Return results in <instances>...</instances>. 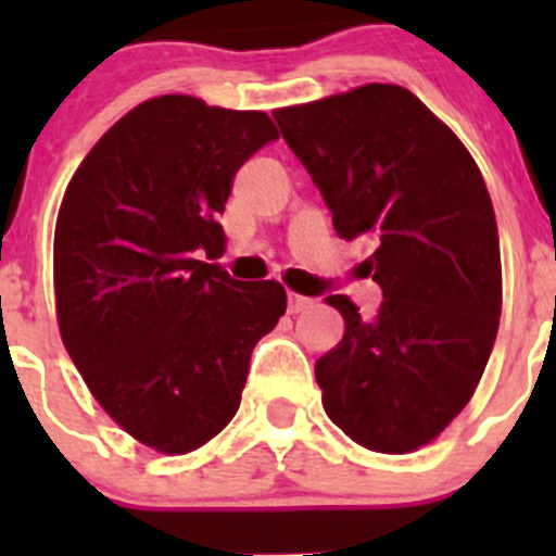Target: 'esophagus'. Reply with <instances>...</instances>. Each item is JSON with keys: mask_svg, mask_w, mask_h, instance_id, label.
<instances>
[{"mask_svg": "<svg viewBox=\"0 0 556 556\" xmlns=\"http://www.w3.org/2000/svg\"><path fill=\"white\" fill-rule=\"evenodd\" d=\"M312 306H314V299H306V295L293 293V290H290V293H288V312L290 314L306 312V309H312Z\"/></svg>", "mask_w": 556, "mask_h": 556, "instance_id": "1", "label": "esophagus"}]
</instances>
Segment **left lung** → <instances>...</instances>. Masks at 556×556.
<instances>
[{
  "instance_id": "1",
  "label": "left lung",
  "mask_w": 556,
  "mask_h": 556,
  "mask_svg": "<svg viewBox=\"0 0 556 556\" xmlns=\"http://www.w3.org/2000/svg\"><path fill=\"white\" fill-rule=\"evenodd\" d=\"M274 117L336 233L374 247L363 266L384 293L374 317L325 299L344 317L314 366L325 414L366 450L417 452L473 397L497 336L501 242L484 177L457 134L390 83Z\"/></svg>"
}]
</instances>
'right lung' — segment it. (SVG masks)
<instances>
[{"instance_id":"1","label":"right lung","mask_w":556,"mask_h":556,"mask_svg":"<svg viewBox=\"0 0 556 556\" xmlns=\"http://www.w3.org/2000/svg\"><path fill=\"white\" fill-rule=\"evenodd\" d=\"M266 112L148 99L66 185L53 239L59 333L99 406L139 444L188 454L233 419L250 355L288 309L274 279L217 263L239 166L277 139Z\"/></svg>"}]
</instances>
